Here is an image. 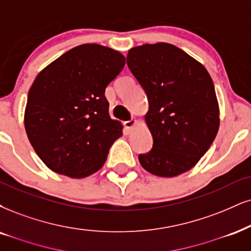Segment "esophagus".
<instances>
[{
	"instance_id": "obj_1",
	"label": "esophagus",
	"mask_w": 251,
	"mask_h": 251,
	"mask_svg": "<svg viewBox=\"0 0 251 251\" xmlns=\"http://www.w3.org/2000/svg\"><path fill=\"white\" fill-rule=\"evenodd\" d=\"M123 125H125V129L126 130H128V131H130L132 128H134V126L137 125V120H129V121H126L125 123H123Z\"/></svg>"
}]
</instances>
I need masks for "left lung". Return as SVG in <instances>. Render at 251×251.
I'll return each mask as SVG.
<instances>
[{
    "mask_svg": "<svg viewBox=\"0 0 251 251\" xmlns=\"http://www.w3.org/2000/svg\"><path fill=\"white\" fill-rule=\"evenodd\" d=\"M126 64L149 100L145 122L153 145L138 156L141 165L164 178L188 171L209 149L220 126L211 75L168 43L130 49Z\"/></svg>",
    "mask_w": 251,
    "mask_h": 251,
    "instance_id": "obj_1",
    "label": "left lung"
}]
</instances>
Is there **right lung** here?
<instances>
[{"instance_id": "1", "label": "right lung", "mask_w": 251, "mask_h": 251, "mask_svg": "<svg viewBox=\"0 0 251 251\" xmlns=\"http://www.w3.org/2000/svg\"><path fill=\"white\" fill-rule=\"evenodd\" d=\"M125 64L119 51L82 44L37 75L27 94L24 126L36 153L52 171L85 178L103 166L123 128L109 116L104 92Z\"/></svg>"}]
</instances>
